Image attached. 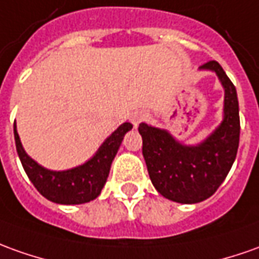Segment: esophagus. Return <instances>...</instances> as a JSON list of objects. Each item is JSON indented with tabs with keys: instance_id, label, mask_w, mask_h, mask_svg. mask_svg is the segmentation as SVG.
<instances>
[{
	"instance_id": "obj_1",
	"label": "esophagus",
	"mask_w": 259,
	"mask_h": 259,
	"mask_svg": "<svg viewBox=\"0 0 259 259\" xmlns=\"http://www.w3.org/2000/svg\"><path fill=\"white\" fill-rule=\"evenodd\" d=\"M148 119V112L147 111H137L134 112L133 117H131V121H133V125L135 128H138L141 122H144V121H147Z\"/></svg>"
}]
</instances>
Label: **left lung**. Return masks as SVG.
<instances>
[{
  "label": "left lung",
  "mask_w": 259,
  "mask_h": 259,
  "mask_svg": "<svg viewBox=\"0 0 259 259\" xmlns=\"http://www.w3.org/2000/svg\"><path fill=\"white\" fill-rule=\"evenodd\" d=\"M217 74L224 89L223 119L213 133L196 145H186L172 134L141 122L142 155L155 189L176 203L193 204L219 189L234 163L240 142L237 90L215 60L199 67Z\"/></svg>",
  "instance_id": "left-lung-1"
}]
</instances>
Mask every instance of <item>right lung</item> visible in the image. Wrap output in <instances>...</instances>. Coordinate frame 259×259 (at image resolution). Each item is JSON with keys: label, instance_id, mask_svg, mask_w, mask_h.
Returning a JSON list of instances; mask_svg holds the SVG:
<instances>
[{"label": "right lung", "instance_id": "add662e5", "mask_svg": "<svg viewBox=\"0 0 259 259\" xmlns=\"http://www.w3.org/2000/svg\"><path fill=\"white\" fill-rule=\"evenodd\" d=\"M131 128L133 125L130 122L121 124L100 145L97 152L90 159L66 170H51L32 159L22 147L17 124H14V137L24 170L39 193L58 204H83L99 197L106 185L112 160L118 152L124 135Z\"/></svg>", "mask_w": 259, "mask_h": 259}]
</instances>
